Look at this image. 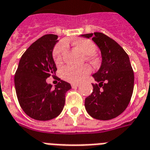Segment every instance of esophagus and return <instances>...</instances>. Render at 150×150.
<instances>
[{
    "instance_id": "esophagus-1",
    "label": "esophagus",
    "mask_w": 150,
    "mask_h": 150,
    "mask_svg": "<svg viewBox=\"0 0 150 150\" xmlns=\"http://www.w3.org/2000/svg\"><path fill=\"white\" fill-rule=\"evenodd\" d=\"M79 86V83H72L71 87L72 88H76Z\"/></svg>"
}]
</instances>
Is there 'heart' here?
Segmentation results:
<instances>
[{"label":"heart","instance_id":"1","mask_svg":"<svg viewBox=\"0 0 150 150\" xmlns=\"http://www.w3.org/2000/svg\"><path fill=\"white\" fill-rule=\"evenodd\" d=\"M74 45L83 54L87 56V58H91L96 50V45L91 40L87 39H78L74 40ZM67 50V43L65 42L59 43L53 50V59L57 65L63 63V56ZM91 72V68L88 65L81 67L68 66L62 70V77L65 81L70 83H79L89 75Z\"/></svg>","mask_w":150,"mask_h":150}]
</instances>
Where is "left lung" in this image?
Masks as SVG:
<instances>
[{
	"label": "left lung",
	"instance_id": "1",
	"mask_svg": "<svg viewBox=\"0 0 150 150\" xmlns=\"http://www.w3.org/2000/svg\"><path fill=\"white\" fill-rule=\"evenodd\" d=\"M95 42L101 53L100 69L92 76L98 83L85 99V108L92 118L110 120L126 109L134 87V73L129 57L115 40L101 32L81 35Z\"/></svg>",
	"mask_w": 150,
	"mask_h": 150
}]
</instances>
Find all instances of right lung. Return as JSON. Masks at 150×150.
I'll return each mask as SVG.
<instances>
[{"instance_id":"right-lung-1","label":"right lung","mask_w":150,"mask_h":150,"mask_svg":"<svg viewBox=\"0 0 150 150\" xmlns=\"http://www.w3.org/2000/svg\"><path fill=\"white\" fill-rule=\"evenodd\" d=\"M56 35L48 34L33 42L24 52L14 75V87L19 105L30 118L48 121L63 111L69 83L60 81L55 88L46 83L57 70L52 51L58 42Z\"/></svg>"}]
</instances>
